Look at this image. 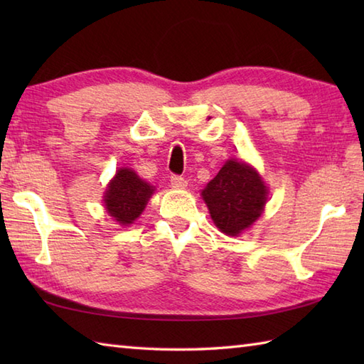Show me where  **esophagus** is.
Instances as JSON below:
<instances>
[{"label": "esophagus", "mask_w": 364, "mask_h": 364, "mask_svg": "<svg viewBox=\"0 0 364 364\" xmlns=\"http://www.w3.org/2000/svg\"><path fill=\"white\" fill-rule=\"evenodd\" d=\"M170 184H172V186L176 189H184L188 186V181L180 175H172L170 176Z\"/></svg>", "instance_id": "34e87169"}]
</instances>
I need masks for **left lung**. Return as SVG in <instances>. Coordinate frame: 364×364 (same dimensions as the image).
<instances>
[{"mask_svg": "<svg viewBox=\"0 0 364 364\" xmlns=\"http://www.w3.org/2000/svg\"><path fill=\"white\" fill-rule=\"evenodd\" d=\"M202 196L215 227L228 236H237L261 215L267 189L252 167L228 161Z\"/></svg>", "mask_w": 364, "mask_h": 364, "instance_id": "left-lung-1", "label": "left lung"}]
</instances>
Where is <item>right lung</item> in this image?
<instances>
[{
  "mask_svg": "<svg viewBox=\"0 0 364 364\" xmlns=\"http://www.w3.org/2000/svg\"><path fill=\"white\" fill-rule=\"evenodd\" d=\"M153 194V188L141 180L133 170L120 168L105 194V205L109 215L122 225L133 223Z\"/></svg>",
  "mask_w": 364,
  "mask_h": 364,
  "instance_id": "obj_1",
  "label": "right lung"
}]
</instances>
